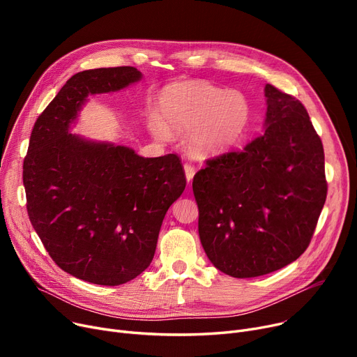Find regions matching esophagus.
Instances as JSON below:
<instances>
[{
    "mask_svg": "<svg viewBox=\"0 0 357 357\" xmlns=\"http://www.w3.org/2000/svg\"><path fill=\"white\" fill-rule=\"evenodd\" d=\"M183 171H185V176H186V181H188V183L192 182V178L195 175V167L190 163H185L183 165Z\"/></svg>",
    "mask_w": 357,
    "mask_h": 357,
    "instance_id": "34e87169",
    "label": "esophagus"
}]
</instances>
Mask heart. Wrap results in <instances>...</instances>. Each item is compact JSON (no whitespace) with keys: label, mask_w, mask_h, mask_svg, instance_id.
Returning <instances> with one entry per match:
<instances>
[{"label":"heart","mask_w":357,"mask_h":357,"mask_svg":"<svg viewBox=\"0 0 357 357\" xmlns=\"http://www.w3.org/2000/svg\"><path fill=\"white\" fill-rule=\"evenodd\" d=\"M160 117L152 119L150 130L156 139L186 133L190 153L198 159L220 156L233 149L245 135L250 107L238 91H224L204 81L169 86L159 100Z\"/></svg>","instance_id":"1"}]
</instances>
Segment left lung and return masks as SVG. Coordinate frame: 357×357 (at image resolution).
Listing matches in <instances>:
<instances>
[{"instance_id": "left-lung-1", "label": "left lung", "mask_w": 357, "mask_h": 357, "mask_svg": "<svg viewBox=\"0 0 357 357\" xmlns=\"http://www.w3.org/2000/svg\"><path fill=\"white\" fill-rule=\"evenodd\" d=\"M265 97L264 133L207 160L192 182L201 245L233 278L266 275L301 256L327 197L323 143L305 107L269 84Z\"/></svg>"}]
</instances>
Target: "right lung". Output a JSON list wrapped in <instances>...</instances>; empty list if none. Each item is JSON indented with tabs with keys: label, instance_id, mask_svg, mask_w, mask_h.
<instances>
[{
	"label": "right lung",
	"instance_id": "right-lung-1",
	"mask_svg": "<svg viewBox=\"0 0 357 357\" xmlns=\"http://www.w3.org/2000/svg\"><path fill=\"white\" fill-rule=\"evenodd\" d=\"M133 66L75 73L36 120L23 183L27 213L62 271L116 287L152 261L169 207L186 179L176 155L142 158L133 149L70 133L89 96L142 79Z\"/></svg>",
	"mask_w": 357,
	"mask_h": 357
}]
</instances>
